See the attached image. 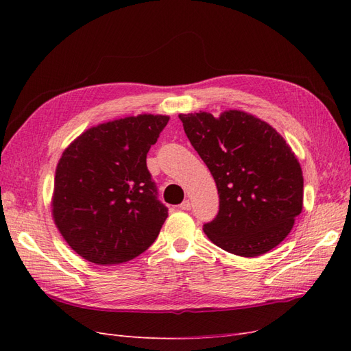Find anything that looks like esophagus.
I'll list each match as a JSON object with an SVG mask.
<instances>
[{
    "mask_svg": "<svg viewBox=\"0 0 351 351\" xmlns=\"http://www.w3.org/2000/svg\"><path fill=\"white\" fill-rule=\"evenodd\" d=\"M180 209H182V210H190V209H192V202H190L189 199L184 200L183 204L180 205Z\"/></svg>",
    "mask_w": 351,
    "mask_h": 351,
    "instance_id": "1",
    "label": "esophagus"
}]
</instances>
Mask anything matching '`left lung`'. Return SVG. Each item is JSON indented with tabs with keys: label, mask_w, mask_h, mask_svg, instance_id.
Segmentation results:
<instances>
[{
	"label": "left lung",
	"mask_w": 351,
	"mask_h": 351,
	"mask_svg": "<svg viewBox=\"0 0 351 351\" xmlns=\"http://www.w3.org/2000/svg\"><path fill=\"white\" fill-rule=\"evenodd\" d=\"M178 117L218 189L219 212L204 226L208 239L244 258L277 247L303 209V173L290 145L246 111Z\"/></svg>",
	"instance_id": "left-lung-1"
}]
</instances>
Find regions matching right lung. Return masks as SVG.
Masks as SVG:
<instances>
[{"mask_svg":"<svg viewBox=\"0 0 351 351\" xmlns=\"http://www.w3.org/2000/svg\"><path fill=\"white\" fill-rule=\"evenodd\" d=\"M169 120L139 114L93 125L62 152L51 214L79 256L117 265L156 240L168 209L155 197L146 155Z\"/></svg>","mask_w":351,"mask_h":351,"instance_id":"obj_1","label":"right lung"}]
</instances>
